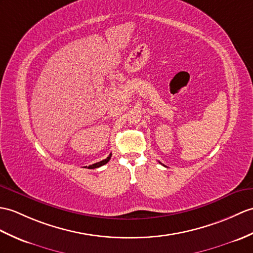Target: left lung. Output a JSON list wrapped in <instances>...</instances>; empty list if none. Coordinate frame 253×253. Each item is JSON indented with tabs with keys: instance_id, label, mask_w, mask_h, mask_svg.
<instances>
[{
	"instance_id": "1",
	"label": "left lung",
	"mask_w": 253,
	"mask_h": 253,
	"mask_svg": "<svg viewBox=\"0 0 253 253\" xmlns=\"http://www.w3.org/2000/svg\"><path fill=\"white\" fill-rule=\"evenodd\" d=\"M163 166H165V165H163Z\"/></svg>"
}]
</instances>
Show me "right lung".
<instances>
[{
	"label": "right lung",
	"instance_id": "add662e5",
	"mask_svg": "<svg viewBox=\"0 0 253 253\" xmlns=\"http://www.w3.org/2000/svg\"><path fill=\"white\" fill-rule=\"evenodd\" d=\"M111 156H112V154H110L107 158H105V160H103L101 162H98L96 164H92V165H90V166H88V168H89V169H95V168H98V167H101V166L105 165V164H107L111 160Z\"/></svg>",
	"mask_w": 253,
	"mask_h": 253
}]
</instances>
